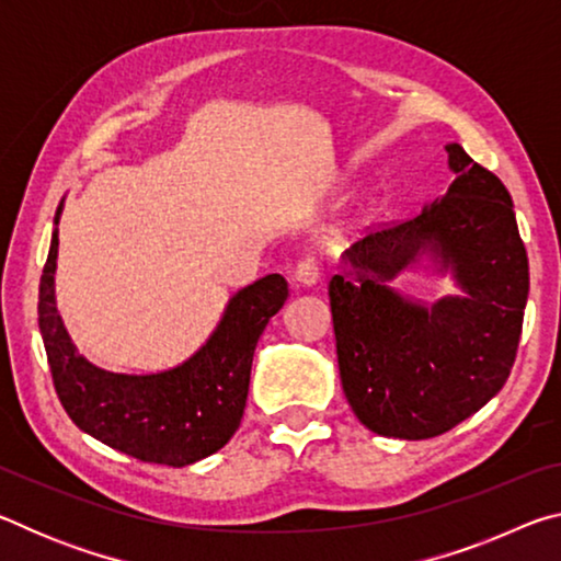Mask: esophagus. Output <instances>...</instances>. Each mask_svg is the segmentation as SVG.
I'll list each match as a JSON object with an SVG mask.
<instances>
[{"instance_id":"esophagus-1","label":"esophagus","mask_w":561,"mask_h":561,"mask_svg":"<svg viewBox=\"0 0 561 561\" xmlns=\"http://www.w3.org/2000/svg\"><path fill=\"white\" fill-rule=\"evenodd\" d=\"M291 279L297 287H314L319 282V264L314 260H301L297 264V270H294Z\"/></svg>"}]
</instances>
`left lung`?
<instances>
[{"label": "left lung", "mask_w": 561, "mask_h": 561, "mask_svg": "<svg viewBox=\"0 0 561 561\" xmlns=\"http://www.w3.org/2000/svg\"><path fill=\"white\" fill-rule=\"evenodd\" d=\"M445 195L341 254L329 282L339 374L368 431L423 440L478 413L515 364L529 264L515 207L497 175L448 144ZM408 271L448 276L458 295H403Z\"/></svg>", "instance_id": "left-lung-1"}]
</instances>
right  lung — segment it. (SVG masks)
Wrapping results in <instances>:
<instances>
[{
	"label": "right lung",
	"instance_id": "obj_1",
	"mask_svg": "<svg viewBox=\"0 0 561 561\" xmlns=\"http://www.w3.org/2000/svg\"><path fill=\"white\" fill-rule=\"evenodd\" d=\"M39 284V329L64 411L91 438L146 462L185 468L222 448L240 428L252 356L264 327L289 297L282 274H267L227 299L205 344L156 374L106 371L79 354L56 309L59 220Z\"/></svg>",
	"mask_w": 561,
	"mask_h": 561
}]
</instances>
